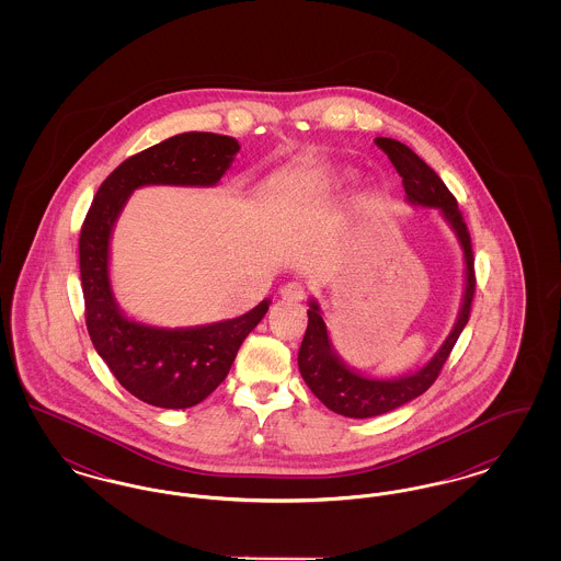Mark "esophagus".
Instances as JSON below:
<instances>
[{
	"instance_id": "34e87169",
	"label": "esophagus",
	"mask_w": 561,
	"mask_h": 561,
	"mask_svg": "<svg viewBox=\"0 0 561 561\" xmlns=\"http://www.w3.org/2000/svg\"><path fill=\"white\" fill-rule=\"evenodd\" d=\"M282 298H286V300H294V302H298V300H302L305 296H307V288H305V284L302 282H288L286 286H282Z\"/></svg>"
}]
</instances>
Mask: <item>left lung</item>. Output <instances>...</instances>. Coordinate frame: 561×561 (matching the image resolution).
I'll use <instances>...</instances> for the list:
<instances>
[{
    "label": "left lung",
    "mask_w": 561,
    "mask_h": 561,
    "mask_svg": "<svg viewBox=\"0 0 561 561\" xmlns=\"http://www.w3.org/2000/svg\"><path fill=\"white\" fill-rule=\"evenodd\" d=\"M376 145L389 156L396 170L400 172L401 183L405 188V195L412 204H421L428 208H439L442 214L453 225L460 245L465 250V265H467V290L465 302L460 309L458 321L454 325L446 343L435 353V357L428 362L425 368L419 373L403 376L398 380H376L364 378L334 355L328 341V330L321 320L318 302H311L309 323L302 339V345L298 351V368L309 385V389L316 393V398L330 408L336 414H343L348 419H370L385 412H391L408 403L419 396H423L428 387L437 380L446 359L450 357L454 345L471 318V302L476 294V259L471 248V236L467 229V222L462 213L458 210L456 197L450 188L444 185V181L435 174L433 168H428L408 145H403L396 138H376Z\"/></svg>",
    "instance_id": "8db88e82"
}]
</instances>
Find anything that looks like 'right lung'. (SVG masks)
Returning a JSON list of instances; mask_svg holds the SVG:
<instances>
[{
	"instance_id": "right-lung-1",
	"label": "right lung",
	"mask_w": 561,
	"mask_h": 561,
	"mask_svg": "<svg viewBox=\"0 0 561 561\" xmlns=\"http://www.w3.org/2000/svg\"><path fill=\"white\" fill-rule=\"evenodd\" d=\"M240 151L231 136L185 133L122 161L96 191L80 233L85 328L108 370L134 398L181 410L206 400L227 378L243 339L268 300L236 320L188 330L140 325L119 313L108 286V238L128 195L142 185H214Z\"/></svg>"
}]
</instances>
